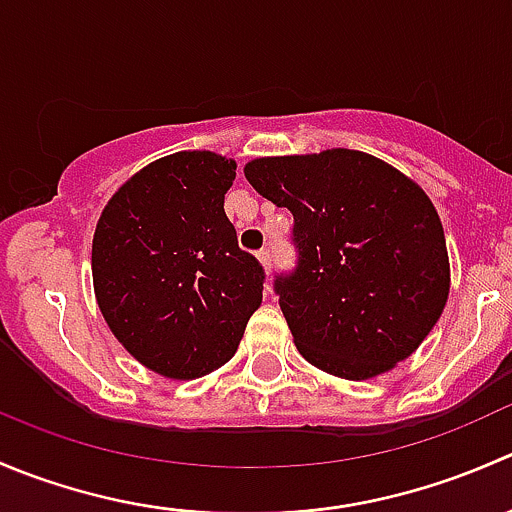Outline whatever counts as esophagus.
<instances>
[{"mask_svg": "<svg viewBox=\"0 0 512 512\" xmlns=\"http://www.w3.org/2000/svg\"><path fill=\"white\" fill-rule=\"evenodd\" d=\"M257 260H260L262 270L270 272V267H272V252L270 250H260V252H257Z\"/></svg>", "mask_w": 512, "mask_h": 512, "instance_id": "esophagus-1", "label": "esophagus"}]
</instances>
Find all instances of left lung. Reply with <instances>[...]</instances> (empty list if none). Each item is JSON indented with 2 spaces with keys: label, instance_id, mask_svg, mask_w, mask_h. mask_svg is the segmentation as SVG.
Returning <instances> with one entry per match:
<instances>
[{
  "label": "left lung",
  "instance_id": "obj_1",
  "mask_svg": "<svg viewBox=\"0 0 512 512\" xmlns=\"http://www.w3.org/2000/svg\"><path fill=\"white\" fill-rule=\"evenodd\" d=\"M245 178L294 215L299 267L277 292L299 354L349 381L409 359L451 292L446 237L426 190L349 148L255 158Z\"/></svg>",
  "mask_w": 512,
  "mask_h": 512
}]
</instances>
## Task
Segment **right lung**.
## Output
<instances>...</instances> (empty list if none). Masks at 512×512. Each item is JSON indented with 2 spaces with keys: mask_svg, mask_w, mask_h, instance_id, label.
Returning a JSON list of instances; mask_svg holds the SVG:
<instances>
[{
  "mask_svg": "<svg viewBox=\"0 0 512 512\" xmlns=\"http://www.w3.org/2000/svg\"><path fill=\"white\" fill-rule=\"evenodd\" d=\"M237 163L178 151L133 173L91 245L96 304L146 369L190 381L227 364L262 304L260 262L237 247L225 193Z\"/></svg>",
  "mask_w": 512,
  "mask_h": 512,
  "instance_id": "right-lung-1",
  "label": "right lung"
}]
</instances>
